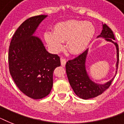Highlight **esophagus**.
Returning <instances> with one entry per match:
<instances>
[{"label":"esophagus","instance_id":"obj_1","mask_svg":"<svg viewBox=\"0 0 124 124\" xmlns=\"http://www.w3.org/2000/svg\"><path fill=\"white\" fill-rule=\"evenodd\" d=\"M60 62H61V65H62V66L64 67L66 64V59H64V58H61V59H60Z\"/></svg>","mask_w":124,"mask_h":124}]
</instances>
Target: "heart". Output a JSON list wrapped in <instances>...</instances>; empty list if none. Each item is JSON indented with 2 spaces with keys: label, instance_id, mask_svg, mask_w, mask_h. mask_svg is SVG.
<instances>
[{
  "label": "heart",
  "instance_id": "heart-1",
  "mask_svg": "<svg viewBox=\"0 0 124 124\" xmlns=\"http://www.w3.org/2000/svg\"><path fill=\"white\" fill-rule=\"evenodd\" d=\"M95 33L91 23L78 20H68L56 23L53 31L44 33L45 40L51 49L58 52L66 40V48L71 54H78L87 47Z\"/></svg>",
  "mask_w": 124,
  "mask_h": 124
}]
</instances>
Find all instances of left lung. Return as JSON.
I'll use <instances>...</instances> for the list:
<instances>
[{
	"label": "left lung",
	"instance_id": "8db88e82",
	"mask_svg": "<svg viewBox=\"0 0 124 124\" xmlns=\"http://www.w3.org/2000/svg\"><path fill=\"white\" fill-rule=\"evenodd\" d=\"M102 31L100 35L97 38H103L106 41L113 43L116 49V56L117 61L116 64V70L118 66L119 61V51L118 45L115 42V36L113 32L106 24H102ZM88 54V49L84 52L80 54L77 58L73 60H68L66 64V73L68 76L69 82L74 92L78 97L87 100L89 98H94L100 95L109 88L113 80L114 77L111 80L104 84L94 82L91 79L87 72L85 62ZM117 71H116V74Z\"/></svg>",
	"mask_w": 124,
	"mask_h": 124
}]
</instances>
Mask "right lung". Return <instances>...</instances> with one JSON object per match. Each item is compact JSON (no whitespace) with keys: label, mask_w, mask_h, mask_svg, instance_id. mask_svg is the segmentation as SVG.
Returning a JSON list of instances; mask_svg holds the SVG:
<instances>
[{"label":"right lung","mask_w":124,"mask_h":124,"mask_svg":"<svg viewBox=\"0 0 124 124\" xmlns=\"http://www.w3.org/2000/svg\"><path fill=\"white\" fill-rule=\"evenodd\" d=\"M47 15L32 16L26 20L13 35L9 47V69L16 86L26 96L41 99L53 87L54 69L60 66V57L49 53L36 30Z\"/></svg>","instance_id":"add662e5"}]
</instances>
